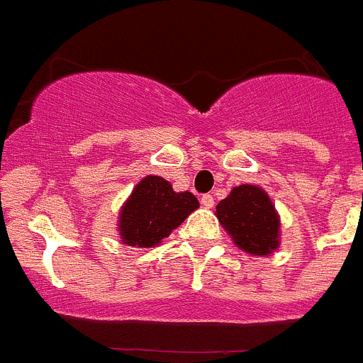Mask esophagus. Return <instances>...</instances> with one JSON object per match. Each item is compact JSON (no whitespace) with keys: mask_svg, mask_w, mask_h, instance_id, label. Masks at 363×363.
I'll use <instances>...</instances> for the list:
<instances>
[{"mask_svg":"<svg viewBox=\"0 0 363 363\" xmlns=\"http://www.w3.org/2000/svg\"><path fill=\"white\" fill-rule=\"evenodd\" d=\"M201 205L205 206V208H212L214 206V197L210 196V194H205V196L201 197Z\"/></svg>","mask_w":363,"mask_h":363,"instance_id":"esophagus-1","label":"esophagus"}]
</instances>
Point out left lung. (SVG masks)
I'll return each instance as SVG.
<instances>
[{
  "instance_id": "1",
  "label": "left lung",
  "mask_w": 363,
  "mask_h": 363,
  "mask_svg": "<svg viewBox=\"0 0 363 363\" xmlns=\"http://www.w3.org/2000/svg\"><path fill=\"white\" fill-rule=\"evenodd\" d=\"M216 218L234 245L252 257H266L280 245V216L267 191L255 184L233 188L216 206Z\"/></svg>"
}]
</instances>
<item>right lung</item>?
Masks as SVG:
<instances>
[{"instance_id":"right-lung-1","label":"right lung","mask_w":363,"mask_h":363,"mask_svg":"<svg viewBox=\"0 0 363 363\" xmlns=\"http://www.w3.org/2000/svg\"><path fill=\"white\" fill-rule=\"evenodd\" d=\"M197 208L199 201L191 191H175L162 177L147 175L121 205L116 228L121 243L149 249L162 243Z\"/></svg>"}]
</instances>
